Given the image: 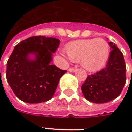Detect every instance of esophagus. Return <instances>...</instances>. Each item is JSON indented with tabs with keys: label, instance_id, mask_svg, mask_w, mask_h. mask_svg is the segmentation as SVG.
<instances>
[{
	"label": "esophagus",
	"instance_id": "1",
	"mask_svg": "<svg viewBox=\"0 0 132 132\" xmlns=\"http://www.w3.org/2000/svg\"><path fill=\"white\" fill-rule=\"evenodd\" d=\"M68 70H69L70 72H75V71H76V70H77V68H73V67H71V68H69V69H68Z\"/></svg>",
	"mask_w": 132,
	"mask_h": 132
}]
</instances>
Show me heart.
Segmentation results:
<instances>
[{
  "label": "heart",
  "instance_id": "b5f03b06",
  "mask_svg": "<svg viewBox=\"0 0 132 132\" xmlns=\"http://www.w3.org/2000/svg\"><path fill=\"white\" fill-rule=\"evenodd\" d=\"M66 51L70 61H80L84 69L89 72H96L108 60L110 46L101 38L81 40L67 44Z\"/></svg>",
  "mask_w": 132,
  "mask_h": 132
}]
</instances>
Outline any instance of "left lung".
I'll return each mask as SVG.
<instances>
[{"label": "left lung", "mask_w": 132, "mask_h": 132, "mask_svg": "<svg viewBox=\"0 0 132 132\" xmlns=\"http://www.w3.org/2000/svg\"><path fill=\"white\" fill-rule=\"evenodd\" d=\"M112 48L106 66L88 75L81 86L84 96L95 103H105L117 98L126 82V65L122 52L114 43L109 42Z\"/></svg>", "instance_id": "1"}]
</instances>
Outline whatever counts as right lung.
<instances>
[{
	"mask_svg": "<svg viewBox=\"0 0 132 132\" xmlns=\"http://www.w3.org/2000/svg\"><path fill=\"white\" fill-rule=\"evenodd\" d=\"M60 41L54 38L33 36L15 46L7 64V80L18 98L29 103L50 100L60 77L66 70L51 65L52 55ZM35 55L34 60L28 57Z\"/></svg>",
	"mask_w": 132,
	"mask_h": 132,
	"instance_id": "right-lung-1",
	"label": "right lung"
}]
</instances>
